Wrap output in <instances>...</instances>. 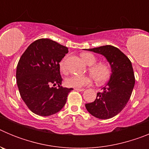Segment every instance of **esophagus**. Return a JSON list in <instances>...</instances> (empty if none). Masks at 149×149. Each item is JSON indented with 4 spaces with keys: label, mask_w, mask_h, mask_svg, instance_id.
<instances>
[{
    "label": "esophagus",
    "mask_w": 149,
    "mask_h": 149,
    "mask_svg": "<svg viewBox=\"0 0 149 149\" xmlns=\"http://www.w3.org/2000/svg\"><path fill=\"white\" fill-rule=\"evenodd\" d=\"M74 90L78 91V92H84L85 89H80V88H74Z\"/></svg>",
    "instance_id": "obj_1"
}]
</instances>
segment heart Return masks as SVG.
I'll return each instance as SVG.
<instances>
[{
    "label": "heart",
    "mask_w": 149,
    "mask_h": 149,
    "mask_svg": "<svg viewBox=\"0 0 149 149\" xmlns=\"http://www.w3.org/2000/svg\"><path fill=\"white\" fill-rule=\"evenodd\" d=\"M81 56L84 63L86 65H90L89 68V72L97 84H103L108 81L111 75V68L107 63L103 62L95 63L97 59L91 53H84ZM60 68L63 73H66L65 58L60 61ZM92 82L93 79L90 76L72 75L67 77L65 80V86L71 88H81L89 86Z\"/></svg>",
    "instance_id": "b5f03b06"
}]
</instances>
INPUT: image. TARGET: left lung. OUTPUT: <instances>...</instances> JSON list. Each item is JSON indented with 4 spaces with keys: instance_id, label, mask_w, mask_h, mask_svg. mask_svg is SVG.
<instances>
[{
    "instance_id": "obj_1",
    "label": "left lung",
    "mask_w": 149,
    "mask_h": 149,
    "mask_svg": "<svg viewBox=\"0 0 149 149\" xmlns=\"http://www.w3.org/2000/svg\"><path fill=\"white\" fill-rule=\"evenodd\" d=\"M104 55L111 65L112 74L107 86L92 103L86 104L91 115L101 119H108L119 114L131 98L135 77L131 60L124 53L112 45L88 49Z\"/></svg>"
}]
</instances>
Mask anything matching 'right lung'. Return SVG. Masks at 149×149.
Listing matches in <instances>:
<instances>
[{
    "mask_svg": "<svg viewBox=\"0 0 149 149\" xmlns=\"http://www.w3.org/2000/svg\"><path fill=\"white\" fill-rule=\"evenodd\" d=\"M68 52L65 46L40 39L31 43L21 56L16 68L17 85L22 100L36 115L48 116L60 111L73 90L61 86L60 62Z\"/></svg>",
    "mask_w": 149,
    "mask_h": 149,
    "instance_id": "obj_1",
    "label": "right lung"
}]
</instances>
